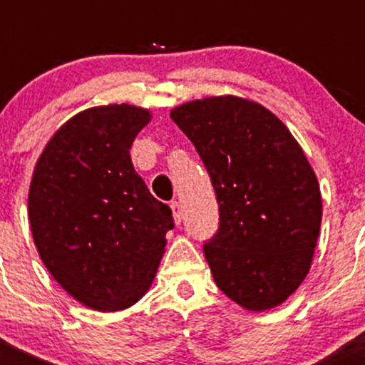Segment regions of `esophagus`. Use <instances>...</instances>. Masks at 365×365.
<instances>
[{"label": "esophagus", "instance_id": "1", "mask_svg": "<svg viewBox=\"0 0 365 365\" xmlns=\"http://www.w3.org/2000/svg\"><path fill=\"white\" fill-rule=\"evenodd\" d=\"M171 210H173V217H175V222L180 224L182 222V205L178 201H171Z\"/></svg>", "mask_w": 365, "mask_h": 365}]
</instances>
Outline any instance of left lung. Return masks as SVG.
Here are the masks:
<instances>
[{"mask_svg":"<svg viewBox=\"0 0 365 365\" xmlns=\"http://www.w3.org/2000/svg\"><path fill=\"white\" fill-rule=\"evenodd\" d=\"M171 120L200 153L219 203V230L203 251L215 284L249 311L282 304L311 268L322 194L284 123L263 106L208 97Z\"/></svg>","mask_w":365,"mask_h":365,"instance_id":"8db88e82","label":"left lung"}]
</instances>
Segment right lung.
<instances>
[{
    "label": "right lung",
    "instance_id": "obj_1",
    "mask_svg": "<svg viewBox=\"0 0 365 365\" xmlns=\"http://www.w3.org/2000/svg\"><path fill=\"white\" fill-rule=\"evenodd\" d=\"M148 121L128 104L86 109L58 128L33 173L36 251L58 284L95 311L127 309L148 292L175 227L128 153Z\"/></svg>",
    "mask_w": 365,
    "mask_h": 365
}]
</instances>
